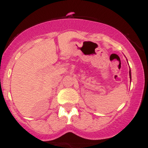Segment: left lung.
I'll list each match as a JSON object with an SVG mask.
<instances>
[{"mask_svg":"<svg viewBox=\"0 0 148 148\" xmlns=\"http://www.w3.org/2000/svg\"><path fill=\"white\" fill-rule=\"evenodd\" d=\"M130 77L131 78V72H130Z\"/></svg>","mask_w":148,"mask_h":148,"instance_id":"obj_1","label":"left lung"}]
</instances>
